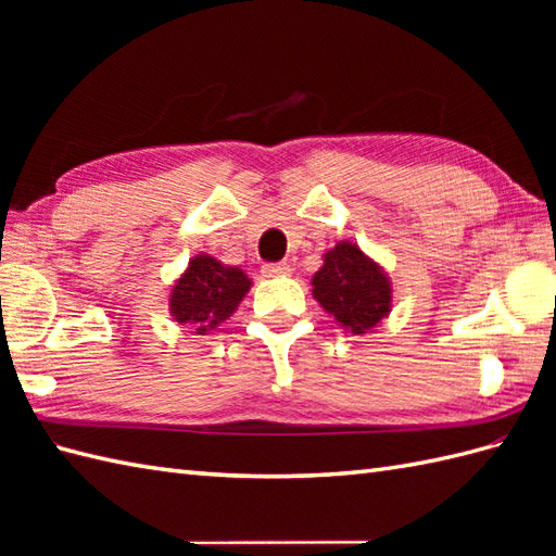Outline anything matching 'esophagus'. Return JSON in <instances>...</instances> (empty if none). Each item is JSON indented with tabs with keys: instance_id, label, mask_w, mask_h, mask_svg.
Wrapping results in <instances>:
<instances>
[{
	"instance_id": "obj_1",
	"label": "esophagus",
	"mask_w": 556,
	"mask_h": 556,
	"mask_svg": "<svg viewBox=\"0 0 556 556\" xmlns=\"http://www.w3.org/2000/svg\"><path fill=\"white\" fill-rule=\"evenodd\" d=\"M289 271H291V265L287 263V260H281V263H265V265H263V275H265V277L289 275Z\"/></svg>"
}]
</instances>
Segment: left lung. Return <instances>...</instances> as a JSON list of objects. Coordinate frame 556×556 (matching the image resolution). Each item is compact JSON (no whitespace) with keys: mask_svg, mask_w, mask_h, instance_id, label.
Here are the masks:
<instances>
[{"mask_svg":"<svg viewBox=\"0 0 556 556\" xmlns=\"http://www.w3.org/2000/svg\"><path fill=\"white\" fill-rule=\"evenodd\" d=\"M313 293L323 308L353 334H365L389 313L392 289L358 245L337 243L313 277Z\"/></svg>","mask_w":556,"mask_h":556,"instance_id":"obj_1","label":"left lung"}]
</instances>
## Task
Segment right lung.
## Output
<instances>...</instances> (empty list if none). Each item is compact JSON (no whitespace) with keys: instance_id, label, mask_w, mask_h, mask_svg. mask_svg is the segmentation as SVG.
Masks as SVG:
<instances>
[{"instance_id":"1","label":"right lung","mask_w":556,"mask_h":556,"mask_svg":"<svg viewBox=\"0 0 556 556\" xmlns=\"http://www.w3.org/2000/svg\"><path fill=\"white\" fill-rule=\"evenodd\" d=\"M248 289L251 279L239 267H224L215 257L198 255L172 289V315L176 323L191 325L203 334L227 320Z\"/></svg>"}]
</instances>
